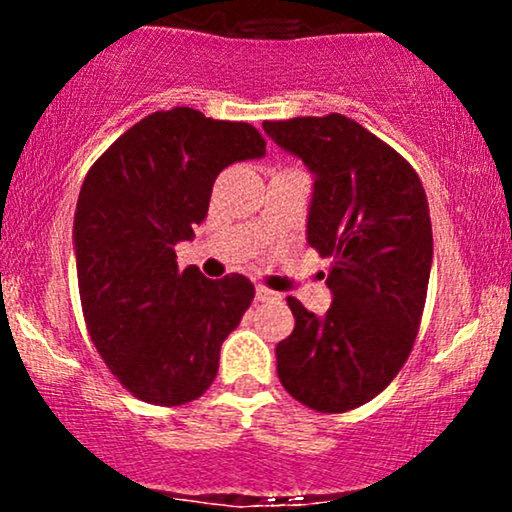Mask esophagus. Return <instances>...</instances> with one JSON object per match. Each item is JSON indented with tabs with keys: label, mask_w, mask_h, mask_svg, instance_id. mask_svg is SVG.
Returning <instances> with one entry per match:
<instances>
[{
	"label": "esophagus",
	"mask_w": 512,
	"mask_h": 512,
	"mask_svg": "<svg viewBox=\"0 0 512 512\" xmlns=\"http://www.w3.org/2000/svg\"><path fill=\"white\" fill-rule=\"evenodd\" d=\"M255 298H257V301H276V293L274 291H269L267 289V286H257V289H255Z\"/></svg>",
	"instance_id": "1"
}]
</instances>
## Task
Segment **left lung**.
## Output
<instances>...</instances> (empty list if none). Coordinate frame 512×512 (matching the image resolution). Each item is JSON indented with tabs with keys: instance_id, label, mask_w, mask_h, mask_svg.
Masks as SVG:
<instances>
[{
	"instance_id": "8db88e82",
	"label": "left lung",
	"mask_w": 512,
	"mask_h": 512,
	"mask_svg": "<svg viewBox=\"0 0 512 512\" xmlns=\"http://www.w3.org/2000/svg\"><path fill=\"white\" fill-rule=\"evenodd\" d=\"M315 175L308 243L332 260L325 317L289 296L296 327L276 344L293 399L322 414L366 404L411 354L433 260L431 214L416 170L349 117L262 122Z\"/></svg>"
}]
</instances>
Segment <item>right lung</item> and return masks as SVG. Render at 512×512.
Returning a JSON list of instances; mask_svg holds the SVG:
<instances>
[{
	"instance_id": "1",
	"label": "right lung",
	"mask_w": 512,
	"mask_h": 512,
	"mask_svg": "<svg viewBox=\"0 0 512 512\" xmlns=\"http://www.w3.org/2000/svg\"><path fill=\"white\" fill-rule=\"evenodd\" d=\"M264 146L248 122L158 110L86 173L74 214L81 310L105 366L142 402L202 397L223 339L255 298L243 274L214 281L180 269L175 245L195 238L221 170L264 156Z\"/></svg>"
}]
</instances>
